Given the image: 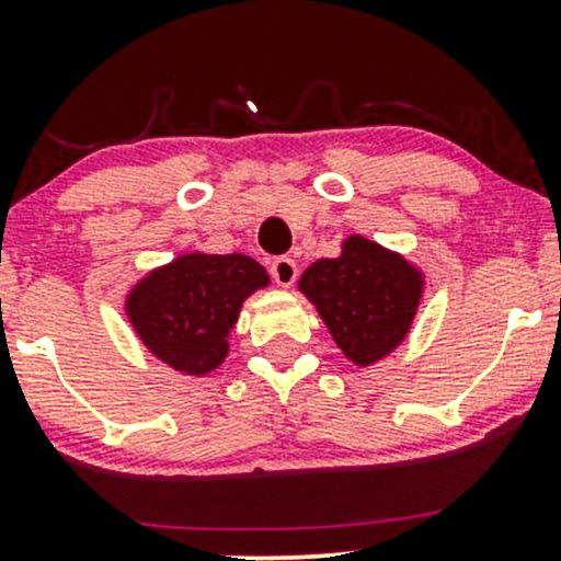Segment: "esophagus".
<instances>
[{"instance_id":"1","label":"esophagus","mask_w":561,"mask_h":561,"mask_svg":"<svg viewBox=\"0 0 561 561\" xmlns=\"http://www.w3.org/2000/svg\"><path fill=\"white\" fill-rule=\"evenodd\" d=\"M272 276L279 287H293L298 279V263L293 259H276L272 263Z\"/></svg>"}]
</instances>
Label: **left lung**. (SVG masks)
Here are the masks:
<instances>
[{"instance_id":"8db88e82","label":"left lung","mask_w":561,"mask_h":561,"mask_svg":"<svg viewBox=\"0 0 561 561\" xmlns=\"http://www.w3.org/2000/svg\"><path fill=\"white\" fill-rule=\"evenodd\" d=\"M422 274L366 237H347L340 259L306 268L298 287L353 364L369 366L403 343L422 298Z\"/></svg>"}]
</instances>
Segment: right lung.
Returning <instances> with one entry per match:
<instances>
[{
    "mask_svg": "<svg viewBox=\"0 0 561 561\" xmlns=\"http://www.w3.org/2000/svg\"><path fill=\"white\" fill-rule=\"evenodd\" d=\"M266 285V268L248 255L186 253L128 293L126 317L152 356L199 377L221 366L242 300Z\"/></svg>",
    "mask_w": 561,
    "mask_h": 561,
    "instance_id": "right-lung-1",
    "label": "right lung"
}]
</instances>
